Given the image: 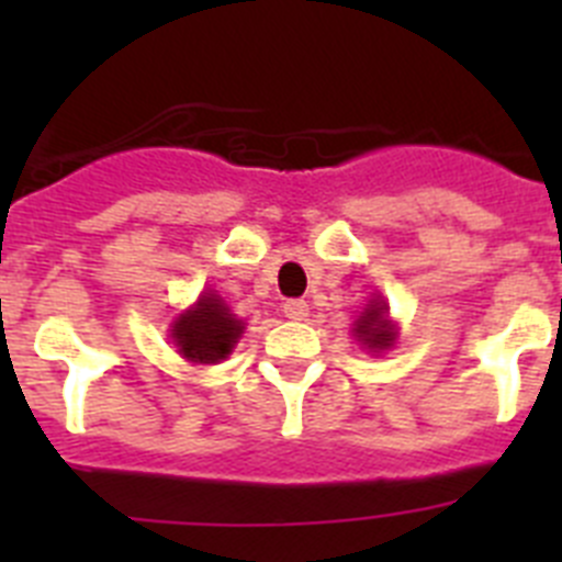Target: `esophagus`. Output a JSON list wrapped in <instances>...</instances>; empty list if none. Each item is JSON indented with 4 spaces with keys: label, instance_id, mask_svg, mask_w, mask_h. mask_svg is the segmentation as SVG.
<instances>
[{
    "label": "esophagus",
    "instance_id": "obj_1",
    "mask_svg": "<svg viewBox=\"0 0 562 562\" xmlns=\"http://www.w3.org/2000/svg\"><path fill=\"white\" fill-rule=\"evenodd\" d=\"M284 315L290 317V321H304V317L310 315V304H306V301H297V297H292V301H286L284 304Z\"/></svg>",
    "mask_w": 562,
    "mask_h": 562
}]
</instances>
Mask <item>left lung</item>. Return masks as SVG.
I'll list each match as a JSON object with an SVG mask.
<instances>
[{"instance_id":"8db88e82","label":"left lung","mask_w":562,"mask_h":562,"mask_svg":"<svg viewBox=\"0 0 562 562\" xmlns=\"http://www.w3.org/2000/svg\"><path fill=\"white\" fill-rule=\"evenodd\" d=\"M355 335L360 337L369 349H389L396 335L394 329H391L389 317H385V306L371 304L369 310H366V315L355 324Z\"/></svg>"}]
</instances>
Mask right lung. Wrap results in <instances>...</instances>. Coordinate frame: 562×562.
<instances>
[{
	"label": "right lung",
	"mask_w": 562,
	"mask_h": 562,
	"mask_svg": "<svg viewBox=\"0 0 562 562\" xmlns=\"http://www.w3.org/2000/svg\"><path fill=\"white\" fill-rule=\"evenodd\" d=\"M241 321L231 315L225 304L213 292L196 301L191 312L173 324V342L182 355L193 362H220L233 351V342L241 335Z\"/></svg>",
	"instance_id": "right-lung-1"
}]
</instances>
